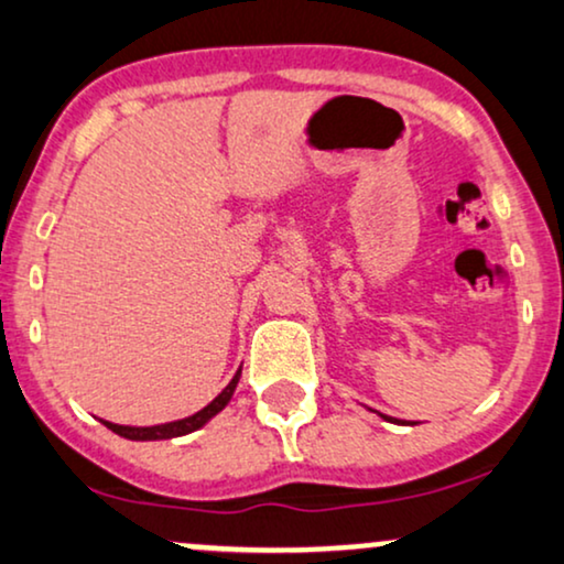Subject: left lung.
I'll list each match as a JSON object with an SVG mask.
<instances>
[{
	"mask_svg": "<svg viewBox=\"0 0 564 564\" xmlns=\"http://www.w3.org/2000/svg\"><path fill=\"white\" fill-rule=\"evenodd\" d=\"M377 416L384 419V422H390V424H409V422H398V419H393V416H384V413H380V411H377Z\"/></svg>",
	"mask_w": 564,
	"mask_h": 564,
	"instance_id": "1",
	"label": "left lung"
}]
</instances>
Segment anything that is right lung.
<instances>
[{
    "instance_id": "obj_1",
    "label": "right lung",
    "mask_w": 564,
    "mask_h": 564,
    "mask_svg": "<svg viewBox=\"0 0 564 564\" xmlns=\"http://www.w3.org/2000/svg\"><path fill=\"white\" fill-rule=\"evenodd\" d=\"M239 377H241V367L237 369V375L231 377V382L226 384L220 393L213 398V401L205 405V409H199L197 413H192L187 419H176V422H166V424H153V426H130V424H113V422H104V426H109L111 432H117L119 437H127V440H134V442H151V440H171V437H184V434L189 432H197L199 426H205L210 422L213 416H218L220 411L226 409L231 401L234 390H237L239 384Z\"/></svg>"
}]
</instances>
